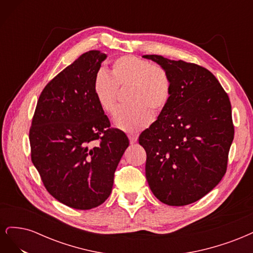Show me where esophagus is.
Here are the masks:
<instances>
[{"label":"esophagus","instance_id":"obj_1","mask_svg":"<svg viewBox=\"0 0 253 253\" xmlns=\"http://www.w3.org/2000/svg\"><path fill=\"white\" fill-rule=\"evenodd\" d=\"M127 137H128L129 142L131 143H135L137 141V139H138V135L137 134H128Z\"/></svg>","mask_w":253,"mask_h":253}]
</instances>
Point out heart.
<instances>
[{
    "mask_svg": "<svg viewBox=\"0 0 253 253\" xmlns=\"http://www.w3.org/2000/svg\"><path fill=\"white\" fill-rule=\"evenodd\" d=\"M128 86L126 101L114 116V124L125 132L134 133L147 127L151 112L159 114L171 96V78L164 67L135 56H122L112 64L111 74L99 70L93 79V93L99 106L108 114L117 104L118 86Z\"/></svg>",
    "mask_w": 253,
    "mask_h": 253,
    "instance_id": "obj_1",
    "label": "heart"
}]
</instances>
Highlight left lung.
Masks as SVG:
<instances>
[{
  "instance_id": "8db88e82",
  "label": "left lung",
  "mask_w": 253,
  "mask_h": 253,
  "mask_svg": "<svg viewBox=\"0 0 253 253\" xmlns=\"http://www.w3.org/2000/svg\"><path fill=\"white\" fill-rule=\"evenodd\" d=\"M142 57L164 67L172 83L169 102L139 136L147 152L145 177L162 203L192 204L226 173L234 137L230 100L214 75L200 65Z\"/></svg>"
}]
</instances>
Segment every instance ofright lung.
Instances as JSON below:
<instances>
[{"label": "right lung", "instance_id": "add662e5", "mask_svg": "<svg viewBox=\"0 0 253 253\" xmlns=\"http://www.w3.org/2000/svg\"><path fill=\"white\" fill-rule=\"evenodd\" d=\"M106 57L89 50L58 74L41 93L29 129L32 160L45 188L78 210L108 200L128 147L126 135L110 127L93 93L94 76Z\"/></svg>", "mask_w": 253, "mask_h": 253}]
</instances>
